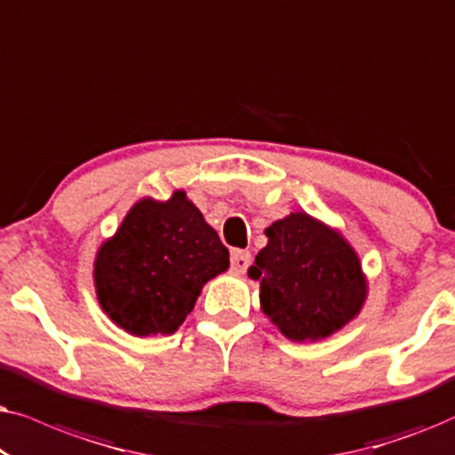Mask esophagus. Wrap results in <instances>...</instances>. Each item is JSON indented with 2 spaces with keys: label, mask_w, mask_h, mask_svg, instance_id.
<instances>
[{
  "label": "esophagus",
  "mask_w": 455,
  "mask_h": 455,
  "mask_svg": "<svg viewBox=\"0 0 455 455\" xmlns=\"http://www.w3.org/2000/svg\"><path fill=\"white\" fill-rule=\"evenodd\" d=\"M250 262H251L250 251H245V250L231 251V268H233V272H237V275H243V272L247 270V266H250Z\"/></svg>",
  "instance_id": "esophagus-1"
}]
</instances>
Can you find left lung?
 <instances>
[{
  "instance_id": "obj_1",
  "label": "left lung",
  "mask_w": 455,
  "mask_h": 455,
  "mask_svg": "<svg viewBox=\"0 0 455 455\" xmlns=\"http://www.w3.org/2000/svg\"><path fill=\"white\" fill-rule=\"evenodd\" d=\"M264 233L268 243L247 275L259 281V307L289 341H320L358 316L368 281L337 228L291 212Z\"/></svg>"
}]
</instances>
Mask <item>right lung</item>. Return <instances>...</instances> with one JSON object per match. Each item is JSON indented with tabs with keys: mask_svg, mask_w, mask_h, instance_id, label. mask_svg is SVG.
I'll use <instances>...</instances> for the list:
<instances>
[{
	"mask_svg": "<svg viewBox=\"0 0 455 455\" xmlns=\"http://www.w3.org/2000/svg\"><path fill=\"white\" fill-rule=\"evenodd\" d=\"M228 270V250L183 189L166 202L143 197L97 250L101 310L135 337L171 335L204 284Z\"/></svg>",
	"mask_w": 455,
	"mask_h": 455,
	"instance_id": "right-lung-1",
	"label": "right lung"
}]
</instances>
